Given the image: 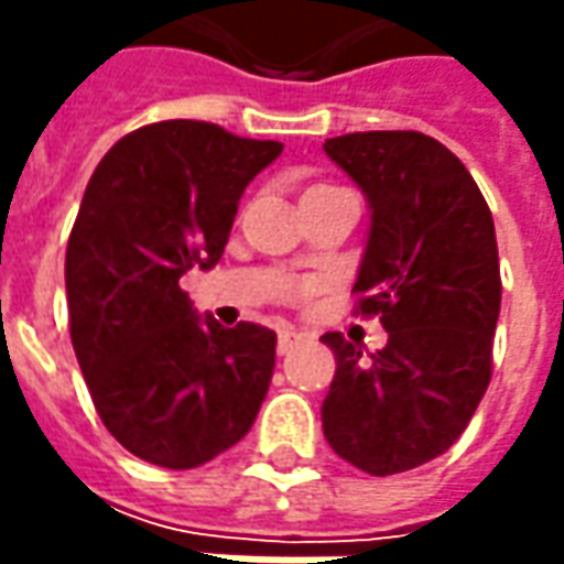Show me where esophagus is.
Instances as JSON below:
<instances>
[{"instance_id":"esophagus-1","label":"esophagus","mask_w":564,"mask_h":564,"mask_svg":"<svg viewBox=\"0 0 564 564\" xmlns=\"http://www.w3.org/2000/svg\"><path fill=\"white\" fill-rule=\"evenodd\" d=\"M297 333H294V329H282V333H279V341H275V348H279V355H289V351H292L294 345H297Z\"/></svg>"}]
</instances>
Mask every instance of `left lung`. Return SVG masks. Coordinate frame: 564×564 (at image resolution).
<instances>
[{"label":"left lung","mask_w":564,"mask_h":564,"mask_svg":"<svg viewBox=\"0 0 564 564\" xmlns=\"http://www.w3.org/2000/svg\"><path fill=\"white\" fill-rule=\"evenodd\" d=\"M323 150L370 206L355 292L389 333L377 355L323 336L336 355L323 433L338 458L389 477L443 455L487 392L502 304L496 228L465 163L421 131H358Z\"/></svg>","instance_id":"left-lung-1"}]
</instances>
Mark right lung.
I'll list each match as a JSON object with an SVG mask.
<instances>
[{
  "label": "right lung",
  "instance_id": "add662e5",
  "mask_svg": "<svg viewBox=\"0 0 564 564\" xmlns=\"http://www.w3.org/2000/svg\"><path fill=\"white\" fill-rule=\"evenodd\" d=\"M279 153L213 121H156L124 134L84 191L65 250L72 345L99 421L150 465L213 462L267 399L275 333L197 316L178 279L219 263L245 187Z\"/></svg>",
  "mask_w": 564,
  "mask_h": 564
}]
</instances>
